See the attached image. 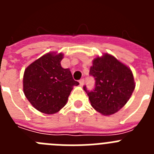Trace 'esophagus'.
Masks as SVG:
<instances>
[{
    "mask_svg": "<svg viewBox=\"0 0 154 154\" xmlns=\"http://www.w3.org/2000/svg\"><path fill=\"white\" fill-rule=\"evenodd\" d=\"M84 81H85V80H84L83 79H82L79 80V85H81V86H82V85H84Z\"/></svg>",
    "mask_w": 154,
    "mask_h": 154,
    "instance_id": "1",
    "label": "esophagus"
}]
</instances>
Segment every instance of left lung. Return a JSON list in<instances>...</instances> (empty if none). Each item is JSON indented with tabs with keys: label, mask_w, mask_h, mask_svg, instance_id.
Segmentation results:
<instances>
[{
	"label": "left lung",
	"mask_w": 154,
	"mask_h": 154,
	"mask_svg": "<svg viewBox=\"0 0 154 154\" xmlns=\"http://www.w3.org/2000/svg\"><path fill=\"white\" fill-rule=\"evenodd\" d=\"M89 75L95 79V88L83 89L91 106L104 116L118 112L130 99L135 89L130 69L109 54L96 57L92 62Z\"/></svg>",
	"instance_id": "obj_1"
}]
</instances>
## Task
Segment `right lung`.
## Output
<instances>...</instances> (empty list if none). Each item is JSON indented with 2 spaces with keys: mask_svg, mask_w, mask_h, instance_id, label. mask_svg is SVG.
<instances>
[{
  "mask_svg": "<svg viewBox=\"0 0 154 154\" xmlns=\"http://www.w3.org/2000/svg\"><path fill=\"white\" fill-rule=\"evenodd\" d=\"M63 54H45L28 65L23 77L24 93L40 112L53 114L65 106L73 86L78 85L69 69L61 66Z\"/></svg>",
  "mask_w": 154,
  "mask_h": 154,
  "instance_id": "add662e5",
  "label": "right lung"
}]
</instances>
